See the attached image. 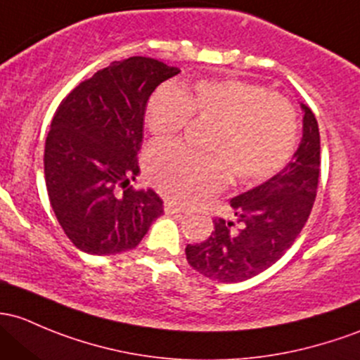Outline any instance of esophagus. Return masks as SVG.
<instances>
[{
	"label": "esophagus",
	"mask_w": 360,
	"mask_h": 360,
	"mask_svg": "<svg viewBox=\"0 0 360 360\" xmlns=\"http://www.w3.org/2000/svg\"><path fill=\"white\" fill-rule=\"evenodd\" d=\"M164 210H165V214H183L184 207L177 205V203H174V202H170V200H167V202L164 203Z\"/></svg>",
	"instance_id": "1"
}]
</instances>
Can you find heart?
Returning <instances> with one entry per match:
<instances>
[{"mask_svg":"<svg viewBox=\"0 0 360 360\" xmlns=\"http://www.w3.org/2000/svg\"><path fill=\"white\" fill-rule=\"evenodd\" d=\"M195 113L214 120L209 151L181 143H158L146 151V176L158 191L191 202L219 191L229 172L240 184L262 183L286 165L297 146V115L278 94L241 79H203L190 91L160 86L151 94L145 122L157 138L184 129Z\"/></svg>","mask_w":360,"mask_h":360,"instance_id":"b5f03b06","label":"heart"}]
</instances>
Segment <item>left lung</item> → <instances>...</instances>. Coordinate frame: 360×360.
Listing matches in <instances>:
<instances>
[{
  "mask_svg": "<svg viewBox=\"0 0 360 360\" xmlns=\"http://www.w3.org/2000/svg\"><path fill=\"white\" fill-rule=\"evenodd\" d=\"M304 134L293 160L269 181L231 200L234 221L215 219L205 241L188 245L190 266L219 283H240L269 269L307 222L321 167V138L307 105Z\"/></svg>",
  "mask_w": 360,
  "mask_h": 360,
  "instance_id": "8db88e82",
  "label": "left lung"
}]
</instances>
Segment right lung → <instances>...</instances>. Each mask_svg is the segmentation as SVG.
I'll list each match as a JSON object with an SVG mask.
<instances>
[{"instance_id":"1","label":"right lung","mask_w":360,"mask_h":360,"mask_svg":"<svg viewBox=\"0 0 360 360\" xmlns=\"http://www.w3.org/2000/svg\"><path fill=\"white\" fill-rule=\"evenodd\" d=\"M179 72L146 56L112 62L56 108L44 145V181L60 226L82 252L115 255L138 247L164 212L153 190L127 186L139 174L146 103Z\"/></svg>"}]
</instances>
